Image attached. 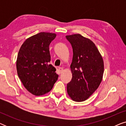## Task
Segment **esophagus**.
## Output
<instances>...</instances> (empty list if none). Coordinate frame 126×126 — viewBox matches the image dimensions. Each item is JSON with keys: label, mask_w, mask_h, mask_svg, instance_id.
<instances>
[{"label": "esophagus", "mask_w": 126, "mask_h": 126, "mask_svg": "<svg viewBox=\"0 0 126 126\" xmlns=\"http://www.w3.org/2000/svg\"><path fill=\"white\" fill-rule=\"evenodd\" d=\"M63 68H61V67H60V68H58V71H59L60 73H62V72H63Z\"/></svg>", "instance_id": "esophagus-1"}]
</instances>
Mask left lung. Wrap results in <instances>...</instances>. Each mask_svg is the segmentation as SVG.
Returning a JSON list of instances; mask_svg holds the SVG:
<instances>
[{"instance_id": "left-lung-1", "label": "left lung", "mask_w": 126, "mask_h": 126, "mask_svg": "<svg viewBox=\"0 0 126 126\" xmlns=\"http://www.w3.org/2000/svg\"><path fill=\"white\" fill-rule=\"evenodd\" d=\"M73 49L70 65L72 79L67 84V92L73 101H84L98 88L103 79L104 61L91 39L76 34L66 36Z\"/></svg>"}]
</instances>
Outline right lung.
I'll list each match as a JSON object with an SVG mask.
<instances>
[{"mask_svg":"<svg viewBox=\"0 0 126 126\" xmlns=\"http://www.w3.org/2000/svg\"><path fill=\"white\" fill-rule=\"evenodd\" d=\"M56 37L55 33L41 32L26 39L19 50L17 73L25 88L34 95L50 92L58 79L56 69L49 63V45Z\"/></svg>","mask_w":126,"mask_h":126,"instance_id":"right-lung-1","label":"right lung"}]
</instances>
